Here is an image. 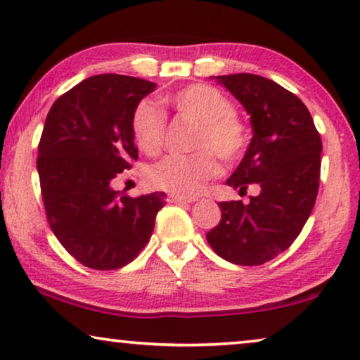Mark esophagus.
<instances>
[{
  "label": "esophagus",
  "mask_w": 360,
  "mask_h": 360,
  "mask_svg": "<svg viewBox=\"0 0 360 360\" xmlns=\"http://www.w3.org/2000/svg\"><path fill=\"white\" fill-rule=\"evenodd\" d=\"M169 201H170V203H175V205H184V203H195V201H198V198H195V196L170 195Z\"/></svg>",
  "instance_id": "34e87169"
}]
</instances>
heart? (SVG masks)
Instances as JSON below:
<instances>
[{
	"instance_id": "heart-1",
	"label": "heart",
	"mask_w": 360,
	"mask_h": 360,
	"mask_svg": "<svg viewBox=\"0 0 360 360\" xmlns=\"http://www.w3.org/2000/svg\"><path fill=\"white\" fill-rule=\"evenodd\" d=\"M181 117L198 122L193 134V154L172 155L149 170L157 190L176 196H195L218 175L219 162L233 164L248 147V127L234 112L233 103L218 88L195 83L169 98ZM132 134L142 152L159 154L165 139V116L152 101H141L132 115Z\"/></svg>"
}]
</instances>
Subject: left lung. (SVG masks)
Returning <instances> with one entry per match:
<instances>
[{
    "label": "left lung",
    "instance_id": "1",
    "mask_svg": "<svg viewBox=\"0 0 360 360\" xmlns=\"http://www.w3.org/2000/svg\"><path fill=\"white\" fill-rule=\"evenodd\" d=\"M250 115L252 139L226 185L257 196L221 201V221L206 234L219 257L238 265H260L288 249L302 233L316 201L321 137L308 108L278 83L252 73L216 77Z\"/></svg>",
    "mask_w": 360,
    "mask_h": 360
}]
</instances>
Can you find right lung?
I'll return each instance as SVG.
<instances>
[{
  "instance_id": "add662e5",
  "label": "right lung",
  "mask_w": 360,
  "mask_h": 360,
  "mask_svg": "<svg viewBox=\"0 0 360 360\" xmlns=\"http://www.w3.org/2000/svg\"><path fill=\"white\" fill-rule=\"evenodd\" d=\"M155 83L105 73L57 98L39 142L37 172L56 238L85 267L115 270L134 260L165 205L164 191L132 198L111 188L137 160L132 115Z\"/></svg>"
}]
</instances>
